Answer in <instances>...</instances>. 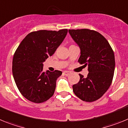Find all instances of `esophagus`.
<instances>
[{
	"label": "esophagus",
	"mask_w": 128,
	"mask_h": 128,
	"mask_svg": "<svg viewBox=\"0 0 128 128\" xmlns=\"http://www.w3.org/2000/svg\"><path fill=\"white\" fill-rule=\"evenodd\" d=\"M63 74H64V75H66V76H68V75H70L71 72H68V71H65V72H63Z\"/></svg>",
	"instance_id": "esophagus-1"
}]
</instances>
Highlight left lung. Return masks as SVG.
I'll use <instances>...</instances> for the list:
<instances>
[{"instance_id": "left-lung-1", "label": "left lung", "mask_w": 128, "mask_h": 128, "mask_svg": "<svg viewBox=\"0 0 128 128\" xmlns=\"http://www.w3.org/2000/svg\"><path fill=\"white\" fill-rule=\"evenodd\" d=\"M69 33L80 48L78 62L88 66L89 71L87 77L79 74L80 80L73 86V91L82 100L94 102L112 84L115 67L114 52L106 38L96 31L69 30Z\"/></svg>"}]
</instances>
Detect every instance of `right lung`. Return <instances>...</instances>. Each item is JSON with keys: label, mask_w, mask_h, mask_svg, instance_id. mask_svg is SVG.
<instances>
[{"label": "right lung", "mask_w": 128, "mask_h": 128, "mask_svg": "<svg viewBox=\"0 0 128 128\" xmlns=\"http://www.w3.org/2000/svg\"><path fill=\"white\" fill-rule=\"evenodd\" d=\"M67 33V29L31 32L15 51L12 62L13 78L19 92L28 100L42 103L54 94L56 79L62 73L44 72L43 62L53 55Z\"/></svg>", "instance_id": "obj_1"}]
</instances>
